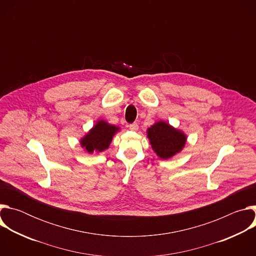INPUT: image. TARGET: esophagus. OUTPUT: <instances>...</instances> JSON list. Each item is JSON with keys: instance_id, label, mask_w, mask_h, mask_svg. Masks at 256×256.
Returning <instances> with one entry per match:
<instances>
[{"instance_id": "obj_1", "label": "esophagus", "mask_w": 256, "mask_h": 256, "mask_svg": "<svg viewBox=\"0 0 256 256\" xmlns=\"http://www.w3.org/2000/svg\"><path fill=\"white\" fill-rule=\"evenodd\" d=\"M128 128H130V130H134V132H136V130H138V124H130L128 126Z\"/></svg>"}]
</instances>
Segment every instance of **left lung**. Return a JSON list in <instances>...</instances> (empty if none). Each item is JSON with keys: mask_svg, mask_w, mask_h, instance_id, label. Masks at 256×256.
Instances as JSON below:
<instances>
[{"mask_svg": "<svg viewBox=\"0 0 256 256\" xmlns=\"http://www.w3.org/2000/svg\"><path fill=\"white\" fill-rule=\"evenodd\" d=\"M148 138L152 148L162 159H169L184 149L186 134L165 122H158L148 128Z\"/></svg>", "mask_w": 256, "mask_h": 256, "instance_id": "obj_1", "label": "left lung"}]
</instances>
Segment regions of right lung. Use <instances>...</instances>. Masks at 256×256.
<instances>
[{"label":"right lung","instance_id":"add662e5","mask_svg":"<svg viewBox=\"0 0 256 256\" xmlns=\"http://www.w3.org/2000/svg\"><path fill=\"white\" fill-rule=\"evenodd\" d=\"M120 128L109 124L104 120H99L94 128L81 140L82 147L88 153L102 152L108 148L112 138Z\"/></svg>","mask_w":256,"mask_h":256}]
</instances>
